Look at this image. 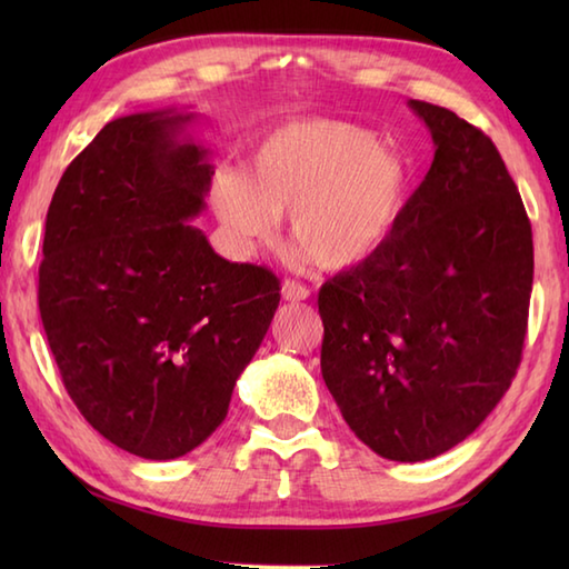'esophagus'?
Segmentation results:
<instances>
[{
    "instance_id": "obj_1",
    "label": "esophagus",
    "mask_w": 569,
    "mask_h": 569,
    "mask_svg": "<svg viewBox=\"0 0 569 569\" xmlns=\"http://www.w3.org/2000/svg\"><path fill=\"white\" fill-rule=\"evenodd\" d=\"M281 296H283V300H291V303H296V300H306L310 296V291L303 283L286 278V281L281 283Z\"/></svg>"
}]
</instances>
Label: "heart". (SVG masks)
<instances>
[{"label":"heart","instance_id":"b5f03b06","mask_svg":"<svg viewBox=\"0 0 569 569\" xmlns=\"http://www.w3.org/2000/svg\"><path fill=\"white\" fill-rule=\"evenodd\" d=\"M408 166L367 129L293 122L266 137L247 171L217 173L210 200L217 220L239 247L271 239L288 212V237L320 269L345 271L367 261L401 217Z\"/></svg>","mask_w":569,"mask_h":569}]
</instances>
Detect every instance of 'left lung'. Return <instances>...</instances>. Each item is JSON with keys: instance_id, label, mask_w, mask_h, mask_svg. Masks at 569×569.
<instances>
[{"instance_id": "obj_1", "label": "left lung", "mask_w": 569, "mask_h": 569, "mask_svg": "<svg viewBox=\"0 0 569 569\" xmlns=\"http://www.w3.org/2000/svg\"><path fill=\"white\" fill-rule=\"evenodd\" d=\"M435 143L389 239L320 288V367L347 426L393 462L462 442L509 391L533 288V232L485 131L410 100Z\"/></svg>"}]
</instances>
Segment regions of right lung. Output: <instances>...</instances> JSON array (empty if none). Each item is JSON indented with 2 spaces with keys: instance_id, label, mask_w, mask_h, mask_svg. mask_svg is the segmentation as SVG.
Masks as SVG:
<instances>
[{
  "instance_id": "add662e5",
  "label": "right lung",
  "mask_w": 569,
  "mask_h": 569,
  "mask_svg": "<svg viewBox=\"0 0 569 569\" xmlns=\"http://www.w3.org/2000/svg\"><path fill=\"white\" fill-rule=\"evenodd\" d=\"M196 119L104 124L46 214L39 310L66 391L143 459L183 457L220 428L281 300L269 269L222 259L192 227L214 176Z\"/></svg>"
}]
</instances>
